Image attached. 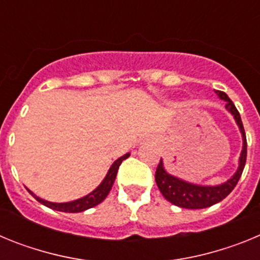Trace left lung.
<instances>
[{"mask_svg": "<svg viewBox=\"0 0 260 260\" xmlns=\"http://www.w3.org/2000/svg\"><path fill=\"white\" fill-rule=\"evenodd\" d=\"M217 98L224 100L225 109L233 116L234 121L240 128L241 137H242V150H241L240 158H238V168L234 172L231 178L220 183V185H198V183L187 182L180 177H176L173 174L168 173L164 167L162 158L158 162V167L156 169L155 180L157 183V187L168 202H171L174 206H178L181 208H189V210H201V208H207L213 204L221 202L225 197H228L232 190L236 187L238 180L241 178V174L245 168L247 153L246 135L243 130L241 116L238 113L237 108L234 107L233 102L228 98V95L222 91H216Z\"/></svg>", "mask_w": 260, "mask_h": 260, "instance_id": "1", "label": "left lung"}]
</instances>
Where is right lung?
I'll list each match as a JSON object with an SVG mask.
<instances>
[{"instance_id": "right-lung-1", "label": "right lung", "mask_w": 260, "mask_h": 260, "mask_svg": "<svg viewBox=\"0 0 260 260\" xmlns=\"http://www.w3.org/2000/svg\"><path fill=\"white\" fill-rule=\"evenodd\" d=\"M130 156V153H125L123 156L118 157L113 164L110 165L109 171H108L107 176L104 177V180L102 181V183L96 187L93 191H91L89 194L84 195L82 198L79 199H75V201H71V202H65V203H56V202H49V201H45V199H41L40 197H38L36 194L31 191L29 189L28 192L39 202V203L44 204L47 207L52 208V210H56V211H61V212H69V213H75V212H83V211L88 210V208H92L98 204L102 203L105 198L108 197L109 194L110 189H112V186H113L114 180H116V176H117V172H118V168L121 165V162Z\"/></svg>"}]
</instances>
